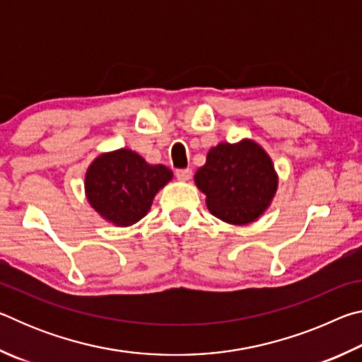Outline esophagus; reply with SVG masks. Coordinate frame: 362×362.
Wrapping results in <instances>:
<instances>
[{"instance_id": "34e87169", "label": "esophagus", "mask_w": 362, "mask_h": 362, "mask_svg": "<svg viewBox=\"0 0 362 362\" xmlns=\"http://www.w3.org/2000/svg\"><path fill=\"white\" fill-rule=\"evenodd\" d=\"M192 174H193V170L189 169V168H185V169H175V177L179 180H182V182H187V180H189L192 179Z\"/></svg>"}]
</instances>
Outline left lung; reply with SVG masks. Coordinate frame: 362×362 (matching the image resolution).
<instances>
[{"mask_svg":"<svg viewBox=\"0 0 362 362\" xmlns=\"http://www.w3.org/2000/svg\"><path fill=\"white\" fill-rule=\"evenodd\" d=\"M194 182L214 216L244 225L263 214L278 187L272 159L255 142L220 144L207 153Z\"/></svg>","mask_w":362,"mask_h":362,"instance_id":"left-lung-1","label":"left lung"}]
</instances>
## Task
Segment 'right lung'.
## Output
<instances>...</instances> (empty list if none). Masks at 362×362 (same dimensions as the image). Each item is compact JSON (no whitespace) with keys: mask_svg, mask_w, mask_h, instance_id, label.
Here are the masks:
<instances>
[{"mask_svg":"<svg viewBox=\"0 0 362 362\" xmlns=\"http://www.w3.org/2000/svg\"><path fill=\"white\" fill-rule=\"evenodd\" d=\"M173 179V170L151 166L131 150L100 155L86 174V194L90 206L112 223H136L150 211L153 198Z\"/></svg>","mask_w":362,"mask_h":362,"instance_id":"add662e5","label":"right lung"}]
</instances>
